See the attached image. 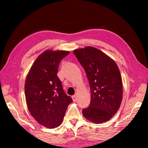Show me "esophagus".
Wrapping results in <instances>:
<instances>
[{
  "label": "esophagus",
  "mask_w": 148,
  "mask_h": 148,
  "mask_svg": "<svg viewBox=\"0 0 148 148\" xmlns=\"http://www.w3.org/2000/svg\"><path fill=\"white\" fill-rule=\"evenodd\" d=\"M72 100H73V101L74 102H76V101H77V97H76V96H72Z\"/></svg>",
  "instance_id": "34e87169"
}]
</instances>
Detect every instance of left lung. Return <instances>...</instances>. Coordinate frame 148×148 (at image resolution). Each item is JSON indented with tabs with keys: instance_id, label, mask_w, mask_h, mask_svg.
<instances>
[{
	"instance_id": "8db88e82",
	"label": "left lung",
	"mask_w": 148,
	"mask_h": 148,
	"mask_svg": "<svg viewBox=\"0 0 148 148\" xmlns=\"http://www.w3.org/2000/svg\"><path fill=\"white\" fill-rule=\"evenodd\" d=\"M83 67L90 88V103L82 113L95 123L109 120L122 100V80L119 66L102 51L92 47L73 51Z\"/></svg>"
}]
</instances>
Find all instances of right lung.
<instances>
[{"instance_id":"obj_1","label":"right lung","mask_w":148,"mask_h":148,"mask_svg":"<svg viewBox=\"0 0 148 148\" xmlns=\"http://www.w3.org/2000/svg\"><path fill=\"white\" fill-rule=\"evenodd\" d=\"M69 51L47 50L40 54L28 73L25 84L26 104L32 116L39 124L58 127L72 101L63 89L57 76L58 66Z\"/></svg>"}]
</instances>
